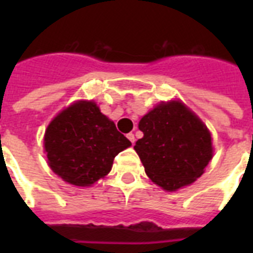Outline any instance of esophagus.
Instances as JSON below:
<instances>
[{"mask_svg": "<svg viewBox=\"0 0 253 253\" xmlns=\"http://www.w3.org/2000/svg\"><path fill=\"white\" fill-rule=\"evenodd\" d=\"M127 139H128V140H130L131 143H132V144H134L135 143V136H134V134H127Z\"/></svg>", "mask_w": 253, "mask_h": 253, "instance_id": "obj_1", "label": "esophagus"}]
</instances>
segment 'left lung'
Returning <instances> with one entry per match:
<instances>
[{
	"instance_id": "obj_1",
	"label": "left lung",
	"mask_w": 253,
	"mask_h": 253,
	"mask_svg": "<svg viewBox=\"0 0 253 253\" xmlns=\"http://www.w3.org/2000/svg\"><path fill=\"white\" fill-rule=\"evenodd\" d=\"M139 130L143 138L134 148L147 176L169 192L194 182L212 158L210 131L181 101L159 103Z\"/></svg>"
}]
</instances>
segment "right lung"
Returning a JSON list of instances; mask_svg holds the SVG:
<instances>
[{"mask_svg": "<svg viewBox=\"0 0 253 253\" xmlns=\"http://www.w3.org/2000/svg\"><path fill=\"white\" fill-rule=\"evenodd\" d=\"M131 146L93 101H77L49 123L44 134L48 166L65 182L90 186L111 170L114 158Z\"/></svg>", "mask_w": 253, "mask_h": 253, "instance_id": "obj_1", "label": "right lung"}]
</instances>
